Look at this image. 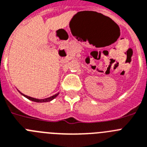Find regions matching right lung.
Instances as JSON below:
<instances>
[{"label": "right lung", "mask_w": 147, "mask_h": 147, "mask_svg": "<svg viewBox=\"0 0 147 147\" xmlns=\"http://www.w3.org/2000/svg\"><path fill=\"white\" fill-rule=\"evenodd\" d=\"M23 95H24V94H23ZM58 95V94H56V95H53V96H52V97H49V98H45V99H36V98H32V97L27 96V95H24L26 97V98H27L28 99H29V100H32V101L40 102V103H42V102H49V101H50V100H53L55 98H56V97H57V95Z\"/></svg>", "instance_id": "right-lung-1"}]
</instances>
